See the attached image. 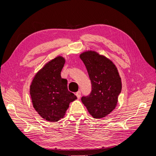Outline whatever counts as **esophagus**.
<instances>
[{
  "label": "esophagus",
  "instance_id": "esophagus-1",
  "mask_svg": "<svg viewBox=\"0 0 156 156\" xmlns=\"http://www.w3.org/2000/svg\"><path fill=\"white\" fill-rule=\"evenodd\" d=\"M75 95H76V96L77 97L78 99H79L80 98H81V92L80 91H78L76 92V94H75Z\"/></svg>",
  "mask_w": 156,
  "mask_h": 156
}]
</instances>
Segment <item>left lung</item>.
<instances>
[{"mask_svg": "<svg viewBox=\"0 0 156 156\" xmlns=\"http://www.w3.org/2000/svg\"><path fill=\"white\" fill-rule=\"evenodd\" d=\"M87 69L92 91L83 96L81 101L94 119L106 116L115 109L122 83L117 68L112 61L95 51H87L80 55Z\"/></svg>", "mask_w": 156, "mask_h": 156, "instance_id": "8db88e82", "label": "left lung"}]
</instances>
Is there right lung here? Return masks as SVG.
<instances>
[{
	"instance_id": "right-lung-1",
	"label": "right lung",
	"mask_w": 156,
	"mask_h": 156,
	"mask_svg": "<svg viewBox=\"0 0 156 156\" xmlns=\"http://www.w3.org/2000/svg\"><path fill=\"white\" fill-rule=\"evenodd\" d=\"M65 60L57 56L36 73L30 88L33 107L45 120L57 122L62 119L70 102L76 100L68 90L67 79L61 77Z\"/></svg>"
}]
</instances>
